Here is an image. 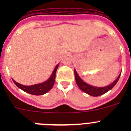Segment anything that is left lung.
Here are the masks:
<instances>
[{
    "label": "left lung",
    "mask_w": 131,
    "mask_h": 131,
    "mask_svg": "<svg viewBox=\"0 0 131 131\" xmlns=\"http://www.w3.org/2000/svg\"><path fill=\"white\" fill-rule=\"evenodd\" d=\"M74 73H75V80H76V83L77 84L78 87L79 88V89L81 91H82L83 92H85L88 94L90 95V96H100L101 95L104 94L105 93L109 91L110 90L112 89L115 85H116V84L118 82V79H119L120 76H121V74H119V75L118 76V77L117 78L116 80H115L110 85H107L105 87H95L93 85H91L89 84H87L85 82H84L81 78L79 77V74L77 73V71H74Z\"/></svg>",
    "instance_id": "8db88e82"
}]
</instances>
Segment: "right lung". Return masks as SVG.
<instances>
[{"mask_svg": "<svg viewBox=\"0 0 131 131\" xmlns=\"http://www.w3.org/2000/svg\"><path fill=\"white\" fill-rule=\"evenodd\" d=\"M58 67H59V64H58L55 67L51 77L46 81L42 83H40V84H35V85H24L19 84L13 79V81L14 82V83L18 88H19V89H21L25 92H27V93L31 94L33 95H37V96L43 95L47 93L53 87L55 82V79H56V72Z\"/></svg>", "mask_w": 131, "mask_h": 131, "instance_id": "obj_1", "label": "right lung"}]
</instances>
